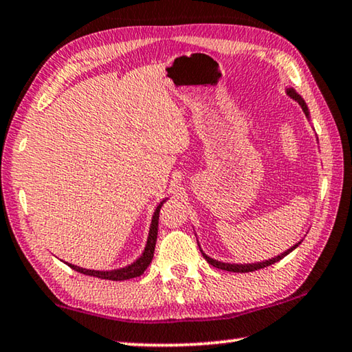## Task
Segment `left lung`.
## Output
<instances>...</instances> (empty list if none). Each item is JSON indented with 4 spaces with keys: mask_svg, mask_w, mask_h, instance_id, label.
I'll list each match as a JSON object with an SVG mask.
<instances>
[{
    "mask_svg": "<svg viewBox=\"0 0 352 352\" xmlns=\"http://www.w3.org/2000/svg\"><path fill=\"white\" fill-rule=\"evenodd\" d=\"M287 94L289 97H292L293 100H296V102L300 104V108H302V111L305 113V116L307 117H310V114H309V108H307V104H305V102L302 100V97L299 96V94L294 91V89H287ZM300 244V241L298 243V244H294L293 248H289L288 250H285V252L283 254H280V255H277V256H274V258H271V260H265V261H260V263H246V265H235V263H222V261H217V260H213L211 258V256H208V255H205L204 252V256H205V260L208 261V263L211 265V266H214V267H217V270H224V271H230V272H252V271H256V270H261V267H266V266H271V265H274L276 261H278V260H282L283 256H287L289 252H292V250H294L296 249L298 246Z\"/></svg>",
    "mask_w": 352,
    "mask_h": 352,
    "instance_id": "8db88e82",
    "label": "left lung"
}]
</instances>
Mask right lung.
Wrapping results in <instances>:
<instances>
[{"label": "right lung", "mask_w": 352, "mask_h": 352, "mask_svg": "<svg viewBox=\"0 0 352 352\" xmlns=\"http://www.w3.org/2000/svg\"><path fill=\"white\" fill-rule=\"evenodd\" d=\"M164 202V200H163ZM161 202L158 206H156L153 217H152V224H150V232H148V238H147V244L146 249H144L142 255L135 261V263L128 265L125 267H120V270H114V271H94V270H86V267H80L75 266L72 263H67L72 270H75L81 274L86 276H92V277H98V278H104V280H128V278L133 277H139L144 274V271L147 270V266L152 263L153 258V252H155V244H156V235H158V219H160V210H161Z\"/></svg>", "instance_id": "1"}]
</instances>
